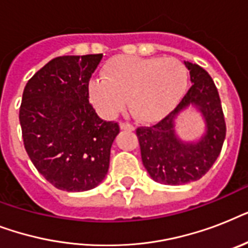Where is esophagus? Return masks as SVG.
<instances>
[{
  "label": "esophagus",
  "mask_w": 248,
  "mask_h": 248,
  "mask_svg": "<svg viewBox=\"0 0 248 248\" xmlns=\"http://www.w3.org/2000/svg\"><path fill=\"white\" fill-rule=\"evenodd\" d=\"M120 127L122 130H128V131H132L134 130V126L131 124H128V122H121Z\"/></svg>",
  "instance_id": "34e87169"
}]
</instances>
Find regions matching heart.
<instances>
[{
    "instance_id": "obj_1",
    "label": "heart",
    "mask_w": 248,
    "mask_h": 248,
    "mask_svg": "<svg viewBox=\"0 0 248 248\" xmlns=\"http://www.w3.org/2000/svg\"><path fill=\"white\" fill-rule=\"evenodd\" d=\"M188 85V72L175 58L122 56L110 60L103 78L89 82V96L96 110L113 118L127 104L132 116L155 122L177 104Z\"/></svg>"
}]
</instances>
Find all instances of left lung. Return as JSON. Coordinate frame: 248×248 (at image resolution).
I'll return each mask as SVG.
<instances>
[{"mask_svg": "<svg viewBox=\"0 0 248 248\" xmlns=\"http://www.w3.org/2000/svg\"><path fill=\"white\" fill-rule=\"evenodd\" d=\"M193 85L176 108L151 127H138L141 161L153 180L181 185L203 176L215 163L223 148L227 126L215 83L197 64L185 62ZM190 105L205 118L206 132L197 143H185L174 134L173 121Z\"/></svg>", "mask_w": 248, "mask_h": 248, "instance_id": "1", "label": "left lung"}]
</instances>
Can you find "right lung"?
<instances>
[{"mask_svg":"<svg viewBox=\"0 0 248 248\" xmlns=\"http://www.w3.org/2000/svg\"><path fill=\"white\" fill-rule=\"evenodd\" d=\"M101 58H55L23 91L19 121L25 151L38 172L60 190H90L108 172L120 126L101 120L89 101L90 78Z\"/></svg>","mask_w":248,"mask_h":248,"instance_id":"obj_1","label":"right lung"}]
</instances>
